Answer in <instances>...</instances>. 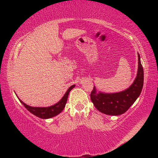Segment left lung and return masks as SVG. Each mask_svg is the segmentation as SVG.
<instances>
[{"label": "left lung", "instance_id": "obj_1", "mask_svg": "<svg viewBox=\"0 0 158 158\" xmlns=\"http://www.w3.org/2000/svg\"><path fill=\"white\" fill-rule=\"evenodd\" d=\"M138 71L133 84L123 91L115 93L97 92L94 86L90 93L93 105L102 113L118 116L126 112L139 96L143 85V69L138 53Z\"/></svg>", "mask_w": 158, "mask_h": 158}]
</instances>
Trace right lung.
Returning <instances> with one entry per match:
<instances>
[{
	"label": "right lung",
	"mask_w": 158,
	"mask_h": 158,
	"mask_svg": "<svg viewBox=\"0 0 158 158\" xmlns=\"http://www.w3.org/2000/svg\"><path fill=\"white\" fill-rule=\"evenodd\" d=\"M74 86H75V85H71V86L68 89V90H67V92L65 93V94L64 95L62 99H61L58 102L51 106H48V107H34V106H28L24 102H23L19 98H18L20 102L22 104V105L24 106L31 113L34 114L35 116L40 118L47 119L50 118H52L53 116H57L58 114H59L60 112L63 110V109L65 108V106L66 105L67 100H68L69 93L72 89H74Z\"/></svg>",
	"instance_id": "1"
}]
</instances>
